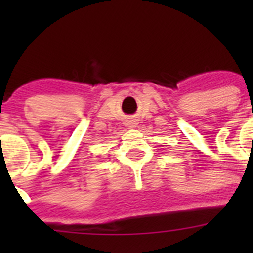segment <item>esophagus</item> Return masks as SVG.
<instances>
[{"mask_svg": "<svg viewBox=\"0 0 253 253\" xmlns=\"http://www.w3.org/2000/svg\"><path fill=\"white\" fill-rule=\"evenodd\" d=\"M132 127H133V126H132Z\"/></svg>", "mask_w": 253, "mask_h": 253, "instance_id": "1", "label": "esophagus"}]
</instances>
